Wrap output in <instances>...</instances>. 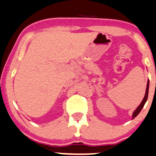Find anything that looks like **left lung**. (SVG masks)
Segmentation results:
<instances>
[{
  "label": "left lung",
  "instance_id": "obj_1",
  "mask_svg": "<svg viewBox=\"0 0 156 156\" xmlns=\"http://www.w3.org/2000/svg\"><path fill=\"white\" fill-rule=\"evenodd\" d=\"M149 84H150V81H147V89H146V93H145V95H144V98L143 101H141V104H140L139 106H138V107L137 108L136 110L134 111V112H133V119H134V118H136L137 115H138V114H139V112H141V110L142 109V108L144 107V106L145 103H146L147 100V98H148V92H149Z\"/></svg>",
  "mask_w": 156,
  "mask_h": 156
}]
</instances>
